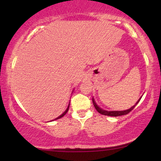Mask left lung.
Listing matches in <instances>:
<instances>
[{
  "instance_id": "obj_1",
  "label": "left lung",
  "mask_w": 161,
  "mask_h": 161,
  "mask_svg": "<svg viewBox=\"0 0 161 161\" xmlns=\"http://www.w3.org/2000/svg\"><path fill=\"white\" fill-rule=\"evenodd\" d=\"M142 97H141L138 99V100L136 102V103L135 105H133V106H132L130 108L127 109V110H125V111H105V110H103L102 108H100V107L98 106L97 105V103H95V101H94V98H92V102H93V104H94V106L95 108L97 111L99 113L103 114V115H105V116H122V115H125V114H127L128 113H130L132 110H133L134 108L136 107V105L138 104V102H139L141 98H142Z\"/></svg>"
}]
</instances>
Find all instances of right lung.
Wrapping results in <instances>:
<instances>
[{"mask_svg": "<svg viewBox=\"0 0 161 161\" xmlns=\"http://www.w3.org/2000/svg\"><path fill=\"white\" fill-rule=\"evenodd\" d=\"M69 105H68V107H67V109H66V111H65L64 112V113H63L62 114H61V115H60V116H58V117H57V118H56V119H53V120H56V119H60V118H61V117H63V116H64V115H65V114L67 113L68 110H69ZM53 120H52V121H53Z\"/></svg>", "mask_w": 161, "mask_h": 161, "instance_id": "1", "label": "right lung"}]
</instances>
